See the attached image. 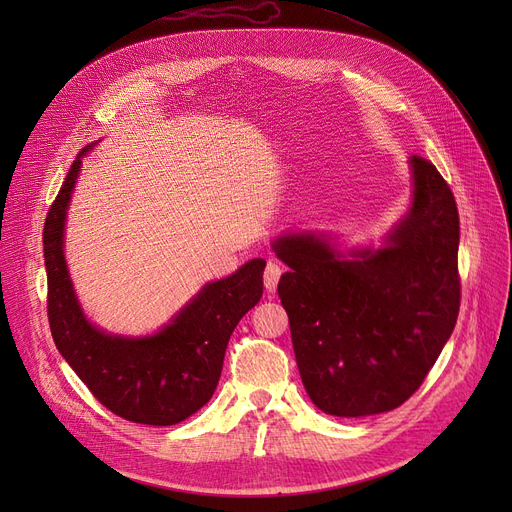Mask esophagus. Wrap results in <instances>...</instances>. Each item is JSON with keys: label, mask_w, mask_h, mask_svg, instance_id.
I'll use <instances>...</instances> for the list:
<instances>
[{"label": "esophagus", "mask_w": 512, "mask_h": 512, "mask_svg": "<svg viewBox=\"0 0 512 512\" xmlns=\"http://www.w3.org/2000/svg\"><path fill=\"white\" fill-rule=\"evenodd\" d=\"M282 265L278 261H267L265 265V274H263V282H265V288L270 292H276L278 288V282H280V276H282Z\"/></svg>", "instance_id": "1"}]
</instances>
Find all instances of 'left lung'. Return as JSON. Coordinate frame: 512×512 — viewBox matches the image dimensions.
<instances>
[{"label": "left lung", "mask_w": 512, "mask_h": 512, "mask_svg": "<svg viewBox=\"0 0 512 512\" xmlns=\"http://www.w3.org/2000/svg\"><path fill=\"white\" fill-rule=\"evenodd\" d=\"M413 207L388 245L344 259L313 234L282 236L278 294L313 405L367 417L409 400L461 307L459 209L432 161L413 155Z\"/></svg>", "instance_id": "left-lung-1"}]
</instances>
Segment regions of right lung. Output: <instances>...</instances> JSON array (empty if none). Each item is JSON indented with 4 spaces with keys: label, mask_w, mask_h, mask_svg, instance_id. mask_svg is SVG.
I'll list each match as a JSON object with an SVG mask.
<instances>
[{
    "label": "right lung",
    "mask_w": 512,
    "mask_h": 512,
    "mask_svg": "<svg viewBox=\"0 0 512 512\" xmlns=\"http://www.w3.org/2000/svg\"><path fill=\"white\" fill-rule=\"evenodd\" d=\"M85 151L72 161L43 226L53 342L105 409L132 423H180L213 396L228 340L263 294L265 261L253 259L236 274L207 284L155 336L120 338L93 328L78 307L62 251L66 207Z\"/></svg>",
    "instance_id": "obj_1"
}]
</instances>
